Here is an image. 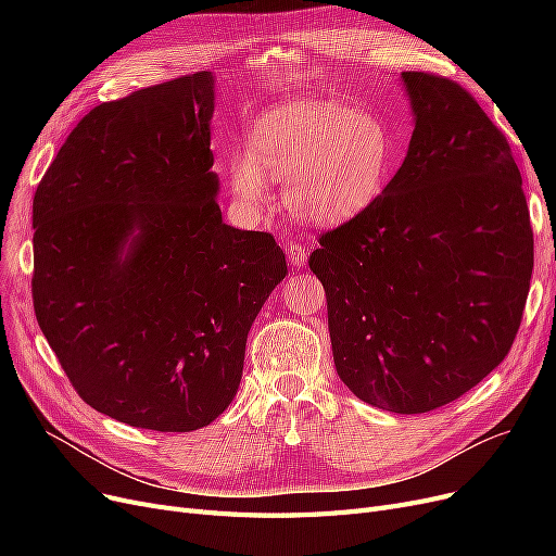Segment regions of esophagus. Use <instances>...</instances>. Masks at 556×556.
Returning <instances> with one entry per match:
<instances>
[{
  "label": "esophagus",
  "mask_w": 556,
  "mask_h": 556,
  "mask_svg": "<svg viewBox=\"0 0 556 556\" xmlns=\"http://www.w3.org/2000/svg\"><path fill=\"white\" fill-rule=\"evenodd\" d=\"M286 256H288L290 266H295V268L306 266V248L300 245V243H290L288 250H286Z\"/></svg>",
  "instance_id": "obj_1"
}]
</instances>
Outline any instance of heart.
<instances>
[{
    "instance_id": "heart-1",
    "label": "heart",
    "mask_w": 556,
    "mask_h": 556,
    "mask_svg": "<svg viewBox=\"0 0 556 556\" xmlns=\"http://www.w3.org/2000/svg\"><path fill=\"white\" fill-rule=\"evenodd\" d=\"M399 146L378 114L338 101L300 99L263 112L248 153H233L229 187L248 210L268 202V178L283 180L288 210L313 225H340L381 200Z\"/></svg>"
}]
</instances>
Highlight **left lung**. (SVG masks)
Listing matches in <instances>:
<instances>
[{"mask_svg":"<svg viewBox=\"0 0 556 556\" xmlns=\"http://www.w3.org/2000/svg\"><path fill=\"white\" fill-rule=\"evenodd\" d=\"M415 130L381 200L319 239L333 363L361 401L421 415L476 388L514 344L534 268L522 178L462 85L401 74Z\"/></svg>","mask_w":556,"mask_h":556,"instance_id":"1","label":"left lung"}]
</instances>
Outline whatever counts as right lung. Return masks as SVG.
Returning a JSON list of instances; mask_svg holds the SVG:
<instances>
[{"label": "right lung", "instance_id": "1", "mask_svg": "<svg viewBox=\"0 0 556 556\" xmlns=\"http://www.w3.org/2000/svg\"><path fill=\"white\" fill-rule=\"evenodd\" d=\"M214 74L87 112L34 195V308L78 396L160 432L210 426L288 275L266 231L223 223Z\"/></svg>", "mask_w": 556, "mask_h": 556}]
</instances>
